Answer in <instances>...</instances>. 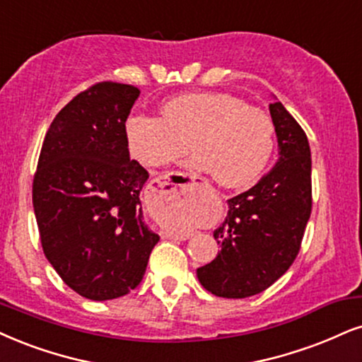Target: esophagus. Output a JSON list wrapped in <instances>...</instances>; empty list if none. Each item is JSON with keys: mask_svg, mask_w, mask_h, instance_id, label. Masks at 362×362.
Returning a JSON list of instances; mask_svg holds the SVG:
<instances>
[{"mask_svg": "<svg viewBox=\"0 0 362 362\" xmlns=\"http://www.w3.org/2000/svg\"><path fill=\"white\" fill-rule=\"evenodd\" d=\"M171 174H174L173 180H176V176H180V177L182 176V177H185V173H171ZM189 177H191V181H193V185H194V181L198 180V177H194V176H189ZM169 181H171V177H169L168 174H166V176L158 177V180H153L151 182H154V185H158V186H164V185H169ZM180 181L182 182L185 180H180ZM171 185H173V186H186L185 182H182V185H174V182H171ZM173 189H174V188H173ZM164 238H168V240H188L189 235H182V233H176V235H174V233H164Z\"/></svg>", "mask_w": 362, "mask_h": 362, "instance_id": "34e87169", "label": "esophagus"}]
</instances>
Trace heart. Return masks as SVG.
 <instances>
[{"label": "heart", "mask_w": 362, "mask_h": 362, "mask_svg": "<svg viewBox=\"0 0 362 362\" xmlns=\"http://www.w3.org/2000/svg\"><path fill=\"white\" fill-rule=\"evenodd\" d=\"M129 149L147 168L188 153L220 186L245 188L263 173L275 149V124L230 93H188L163 107V117L134 114L126 122Z\"/></svg>", "instance_id": "heart-1"}]
</instances>
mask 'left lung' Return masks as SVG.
<instances>
[{
  "instance_id": "1",
  "label": "left lung",
  "mask_w": 362,
  "mask_h": 362,
  "mask_svg": "<svg viewBox=\"0 0 362 362\" xmlns=\"http://www.w3.org/2000/svg\"><path fill=\"white\" fill-rule=\"evenodd\" d=\"M272 120L280 158L253 188L228 199V216L215 230L221 247L198 279L216 297L245 298L263 292L290 269L300 252L312 211V159L304 129L274 102Z\"/></svg>"
}]
</instances>
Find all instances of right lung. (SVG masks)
Instances as JSON below:
<instances>
[{
	"label": "right lung",
	"instance_id": "obj_1",
	"mask_svg": "<svg viewBox=\"0 0 362 362\" xmlns=\"http://www.w3.org/2000/svg\"><path fill=\"white\" fill-rule=\"evenodd\" d=\"M139 88L99 82L53 119L33 176L45 257L78 296L110 300L141 284L159 236L142 221L149 173L129 158L126 120Z\"/></svg>",
	"mask_w": 362,
	"mask_h": 362
}]
</instances>
